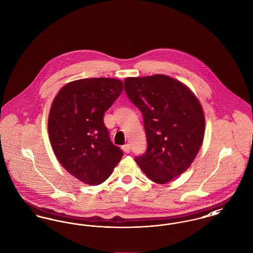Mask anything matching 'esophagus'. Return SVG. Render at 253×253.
<instances>
[{"label": "esophagus", "mask_w": 253, "mask_h": 253, "mask_svg": "<svg viewBox=\"0 0 253 253\" xmlns=\"http://www.w3.org/2000/svg\"><path fill=\"white\" fill-rule=\"evenodd\" d=\"M122 149L124 150V152H126V153H129L130 152V145L129 144H126L122 147Z\"/></svg>", "instance_id": "1"}]
</instances>
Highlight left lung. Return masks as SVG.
Returning a JSON list of instances; mask_svg holds the SVG:
<instances>
[{
  "mask_svg": "<svg viewBox=\"0 0 253 253\" xmlns=\"http://www.w3.org/2000/svg\"><path fill=\"white\" fill-rule=\"evenodd\" d=\"M125 90L147 136V151L135 161L153 182L167 183L190 167L202 146V105L187 86L164 75L127 78Z\"/></svg>",
  "mask_w": 253,
  "mask_h": 253,
  "instance_id": "8db88e82",
  "label": "left lung"
}]
</instances>
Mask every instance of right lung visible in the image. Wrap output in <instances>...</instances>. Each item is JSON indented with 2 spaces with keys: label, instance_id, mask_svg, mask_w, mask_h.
<instances>
[{
  "label": "right lung",
  "instance_id": "1",
  "mask_svg": "<svg viewBox=\"0 0 253 253\" xmlns=\"http://www.w3.org/2000/svg\"><path fill=\"white\" fill-rule=\"evenodd\" d=\"M123 89L115 79L79 80L62 87L52 101L48 122L51 148L63 168L86 184L106 180L124 155L103 123L104 112Z\"/></svg>",
  "mask_w": 253,
  "mask_h": 253
}]
</instances>
